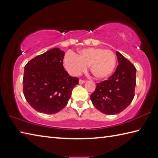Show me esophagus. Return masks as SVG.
Returning a JSON list of instances; mask_svg holds the SVG:
<instances>
[{"mask_svg":"<svg viewBox=\"0 0 158 158\" xmlns=\"http://www.w3.org/2000/svg\"><path fill=\"white\" fill-rule=\"evenodd\" d=\"M79 83H80V84H83V83H85V80H83V79H79Z\"/></svg>","mask_w":158,"mask_h":158,"instance_id":"1","label":"esophagus"}]
</instances>
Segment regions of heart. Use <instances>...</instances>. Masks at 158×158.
Wrapping results in <instances>:
<instances>
[{
  "mask_svg": "<svg viewBox=\"0 0 158 158\" xmlns=\"http://www.w3.org/2000/svg\"><path fill=\"white\" fill-rule=\"evenodd\" d=\"M64 66L73 75H79L86 66H89L92 75L97 79L109 77L115 70L116 56L110 50L89 48L80 50L77 55L67 53L64 60Z\"/></svg>",
  "mask_w": 158,
  "mask_h": 158,
  "instance_id": "1",
  "label": "heart"
}]
</instances>
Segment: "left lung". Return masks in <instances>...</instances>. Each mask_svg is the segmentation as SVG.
<instances>
[{
	"label": "left lung",
	"mask_w": 158,
	"mask_h": 158,
	"mask_svg": "<svg viewBox=\"0 0 158 158\" xmlns=\"http://www.w3.org/2000/svg\"><path fill=\"white\" fill-rule=\"evenodd\" d=\"M116 55L119 64L115 73L107 80L96 83L95 91L90 96L94 106L106 115L123 111L135 95V66L119 52Z\"/></svg>",
	"instance_id": "obj_1"
}]
</instances>
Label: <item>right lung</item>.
Listing matches in <instances>:
<instances>
[{"label": "right lung", "mask_w": 158, "mask_h": 158, "mask_svg": "<svg viewBox=\"0 0 158 158\" xmlns=\"http://www.w3.org/2000/svg\"><path fill=\"white\" fill-rule=\"evenodd\" d=\"M64 52L53 48L26 64L23 93L36 111L54 114L64 108L79 78L70 76L63 66Z\"/></svg>", "instance_id": "obj_1"}]
</instances>
